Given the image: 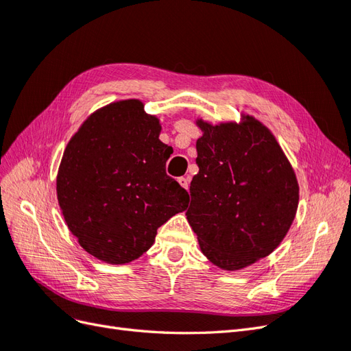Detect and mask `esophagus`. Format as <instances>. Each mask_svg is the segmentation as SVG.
Listing matches in <instances>:
<instances>
[{
  "instance_id": "34e87169",
  "label": "esophagus",
  "mask_w": 351,
  "mask_h": 351,
  "mask_svg": "<svg viewBox=\"0 0 351 351\" xmlns=\"http://www.w3.org/2000/svg\"><path fill=\"white\" fill-rule=\"evenodd\" d=\"M177 182H178V184L180 186H182L183 189H189V178H186V177H180L178 180H177Z\"/></svg>"
}]
</instances>
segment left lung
<instances>
[{"instance_id":"obj_1","label":"left lung","mask_w":351,"mask_h":351,"mask_svg":"<svg viewBox=\"0 0 351 351\" xmlns=\"http://www.w3.org/2000/svg\"><path fill=\"white\" fill-rule=\"evenodd\" d=\"M196 142L199 173L186 212L202 253L236 271L268 256L285 237L299 205L295 174L274 134L253 117L212 125Z\"/></svg>"}]
</instances>
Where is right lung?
I'll return each mask as SVG.
<instances>
[{"label": "right lung", "instance_id": "obj_1", "mask_svg": "<svg viewBox=\"0 0 351 351\" xmlns=\"http://www.w3.org/2000/svg\"><path fill=\"white\" fill-rule=\"evenodd\" d=\"M137 99L95 111L62 155L57 197L69 230L92 256L112 265L149 249L156 230L187 208L189 193L167 176L173 147Z\"/></svg>", "mask_w": 351, "mask_h": 351}]
</instances>
